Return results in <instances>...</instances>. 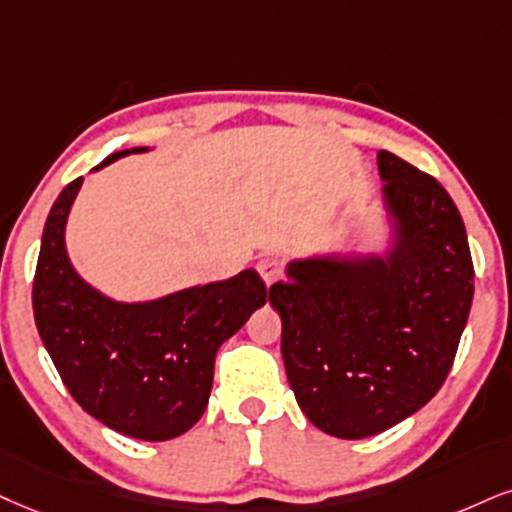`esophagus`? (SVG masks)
Wrapping results in <instances>:
<instances>
[{
    "instance_id": "obj_1",
    "label": "esophagus",
    "mask_w": 512,
    "mask_h": 512,
    "mask_svg": "<svg viewBox=\"0 0 512 512\" xmlns=\"http://www.w3.org/2000/svg\"><path fill=\"white\" fill-rule=\"evenodd\" d=\"M256 270H258V275L263 277V282H266V285H273V282H277L282 277V263L277 256L261 258V261L256 263Z\"/></svg>"
}]
</instances>
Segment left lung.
Returning <instances> with one entry per match:
<instances>
[{"label": "left lung", "mask_w": 512, "mask_h": 512, "mask_svg": "<svg viewBox=\"0 0 512 512\" xmlns=\"http://www.w3.org/2000/svg\"><path fill=\"white\" fill-rule=\"evenodd\" d=\"M394 246L306 258L270 287L287 380L306 418L339 439L380 434L441 389L468 323L475 268L463 218L432 175L377 154Z\"/></svg>", "instance_id": "8db88e82"}]
</instances>
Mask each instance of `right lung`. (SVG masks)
<instances>
[{"label":"right lung","mask_w":512,"mask_h":512,"mask_svg":"<svg viewBox=\"0 0 512 512\" xmlns=\"http://www.w3.org/2000/svg\"><path fill=\"white\" fill-rule=\"evenodd\" d=\"M135 147L111 154L97 168ZM82 178L63 187L42 232L33 311L44 349L82 410L132 439L166 441L204 415L225 339L266 304L256 270L144 304H121L75 273L66 220Z\"/></svg>","instance_id":"obj_1"}]
</instances>
